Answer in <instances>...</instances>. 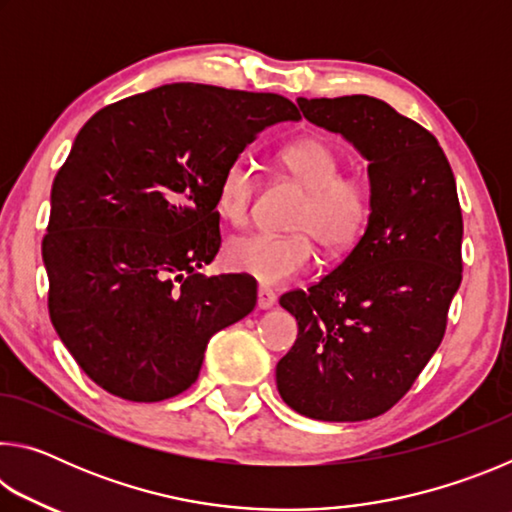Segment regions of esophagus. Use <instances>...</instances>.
I'll return each instance as SVG.
<instances>
[{"label":"esophagus","instance_id":"esophagus-1","mask_svg":"<svg viewBox=\"0 0 512 512\" xmlns=\"http://www.w3.org/2000/svg\"><path fill=\"white\" fill-rule=\"evenodd\" d=\"M275 300H277V296L268 287L257 289V307L259 309H271L275 305Z\"/></svg>","mask_w":512,"mask_h":512}]
</instances>
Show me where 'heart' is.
<instances>
[{
    "label": "heart",
    "mask_w": 512,
    "mask_h": 512,
    "mask_svg": "<svg viewBox=\"0 0 512 512\" xmlns=\"http://www.w3.org/2000/svg\"><path fill=\"white\" fill-rule=\"evenodd\" d=\"M280 164L305 189L293 235L253 232L228 241L225 264L255 277L264 287H282L309 271L316 259L314 237L325 253L341 255L363 237L375 210L368 178L341 173V153L323 137H300L280 151ZM257 194V171L246 155L228 162L216 187V207L232 223H246Z\"/></svg>",
    "instance_id": "heart-1"
}]
</instances>
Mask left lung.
<instances>
[{"instance_id":"1","label":"left lung","mask_w":512,"mask_h":512,"mask_svg":"<svg viewBox=\"0 0 512 512\" xmlns=\"http://www.w3.org/2000/svg\"><path fill=\"white\" fill-rule=\"evenodd\" d=\"M298 106L370 162L375 210L332 273L280 298L298 339L277 363V391L307 418L370 420L409 393L445 336L463 277L456 180L436 137L386 101L352 94Z\"/></svg>"}]
</instances>
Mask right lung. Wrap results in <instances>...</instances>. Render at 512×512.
<instances>
[{
	"label": "right lung",
	"instance_id": "obj_1",
	"mask_svg": "<svg viewBox=\"0 0 512 512\" xmlns=\"http://www.w3.org/2000/svg\"><path fill=\"white\" fill-rule=\"evenodd\" d=\"M298 121L273 92L171 83L99 110L51 187L42 239L49 316L103 391L162 402L257 302L244 275H203L221 248L216 187L266 126Z\"/></svg>",
	"mask_w": 512,
	"mask_h": 512
}]
</instances>
